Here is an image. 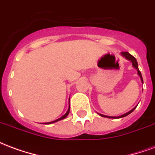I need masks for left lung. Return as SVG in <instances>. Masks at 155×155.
Returning a JSON list of instances; mask_svg holds the SVG:
<instances>
[{"instance_id":"1","label":"left lung","mask_w":155,"mask_h":155,"mask_svg":"<svg viewBox=\"0 0 155 155\" xmlns=\"http://www.w3.org/2000/svg\"><path fill=\"white\" fill-rule=\"evenodd\" d=\"M120 54L123 56V57H124L126 60H128V61H130L131 63H132V65H133V67L134 68V69H136L137 71V73H138V75L140 77V81H141V82L143 84V78H142V74H141V73H140V70H139V66H138V62H137L136 59L134 57L133 55H131V54L129 53V52H121L120 53ZM137 106H135L134 108H133L131 110H130L129 112H127V113H125V114H122V115H120V116H118V117H115V116H107V115H104V114H100L101 116L102 117H106V118H110V119H115V118H122V117H125L127 116V115H129V114H130V113H132L134 110H135V108H136Z\"/></svg>"}]
</instances>
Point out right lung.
Listing matches in <instances>:
<instances>
[{"instance_id":"add662e5","label":"right lung","mask_w":155,"mask_h":155,"mask_svg":"<svg viewBox=\"0 0 155 155\" xmlns=\"http://www.w3.org/2000/svg\"><path fill=\"white\" fill-rule=\"evenodd\" d=\"M69 100H70V99H69ZM69 113H70V105H69V109H68V110L66 111V113H65V114H64L63 116H61V118H59V119L54 120V121H51V122H48V123H45V124H51L55 123V122H57V121H60V120H63V119H64V118H66L68 114H69Z\"/></svg>"}]
</instances>
